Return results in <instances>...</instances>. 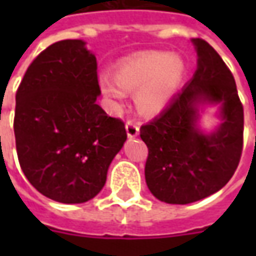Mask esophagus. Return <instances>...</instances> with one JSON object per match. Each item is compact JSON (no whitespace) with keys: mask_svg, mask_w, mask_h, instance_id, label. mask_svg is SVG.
Wrapping results in <instances>:
<instances>
[{"mask_svg":"<svg viewBox=\"0 0 256 256\" xmlns=\"http://www.w3.org/2000/svg\"><path fill=\"white\" fill-rule=\"evenodd\" d=\"M126 132L130 138H134L140 134V126L138 123L134 122V120H128L126 122Z\"/></svg>","mask_w":256,"mask_h":256,"instance_id":"esophagus-1","label":"esophagus"}]
</instances>
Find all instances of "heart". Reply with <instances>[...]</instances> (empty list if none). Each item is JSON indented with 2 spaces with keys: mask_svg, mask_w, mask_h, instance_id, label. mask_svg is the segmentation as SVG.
<instances>
[{
  "mask_svg": "<svg viewBox=\"0 0 256 256\" xmlns=\"http://www.w3.org/2000/svg\"><path fill=\"white\" fill-rule=\"evenodd\" d=\"M182 74L184 63L178 56L154 52L122 64L116 78L101 75L100 86L115 104L124 100L126 92H136L134 102L138 111L152 114L170 101Z\"/></svg>",
  "mask_w": 256,
  "mask_h": 256,
  "instance_id": "obj_1",
  "label": "heart"
}]
</instances>
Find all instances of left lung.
I'll return each mask as SVG.
<instances>
[{
  "label": "left lung",
  "instance_id": "left-lung-1",
  "mask_svg": "<svg viewBox=\"0 0 256 256\" xmlns=\"http://www.w3.org/2000/svg\"><path fill=\"white\" fill-rule=\"evenodd\" d=\"M198 68L159 116L140 128L148 146L145 181L168 204H188L218 192L236 172L242 150L244 111L230 70L208 42L193 38ZM220 104L221 124L198 128V108Z\"/></svg>",
  "mask_w": 256,
  "mask_h": 256
}]
</instances>
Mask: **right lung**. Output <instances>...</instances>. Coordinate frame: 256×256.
Returning a JSON list of instances; mask_svg holds the SVG:
<instances>
[{"label":"right lung","mask_w":256,"mask_h":256,"mask_svg":"<svg viewBox=\"0 0 256 256\" xmlns=\"http://www.w3.org/2000/svg\"><path fill=\"white\" fill-rule=\"evenodd\" d=\"M84 45L64 40L48 46L16 92L20 167L38 192L66 204L84 203L100 192L128 138L124 123L96 102L97 60Z\"/></svg>","instance_id":"obj_1"}]
</instances>
